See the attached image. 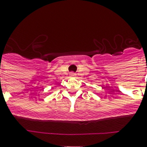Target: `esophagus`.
I'll use <instances>...</instances> for the list:
<instances>
[{"label":"esophagus","instance_id":"esophagus-1","mask_svg":"<svg viewBox=\"0 0 147 147\" xmlns=\"http://www.w3.org/2000/svg\"><path fill=\"white\" fill-rule=\"evenodd\" d=\"M70 76H72V77H74V76H76V73H74V72H71V73H70Z\"/></svg>","mask_w":147,"mask_h":147}]
</instances>
